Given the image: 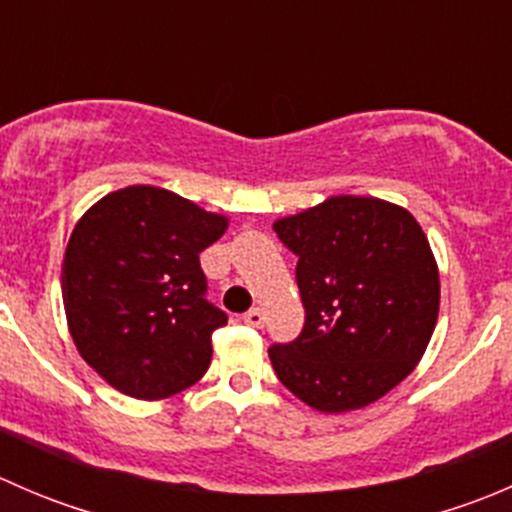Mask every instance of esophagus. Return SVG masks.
<instances>
[{
    "label": "esophagus",
    "instance_id": "esophagus-1",
    "mask_svg": "<svg viewBox=\"0 0 512 512\" xmlns=\"http://www.w3.org/2000/svg\"><path fill=\"white\" fill-rule=\"evenodd\" d=\"M242 319H245V324H250V327L255 329L265 327V312H262V309H250Z\"/></svg>",
    "mask_w": 512,
    "mask_h": 512
}]
</instances>
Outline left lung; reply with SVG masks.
<instances>
[{
	"mask_svg": "<svg viewBox=\"0 0 512 512\" xmlns=\"http://www.w3.org/2000/svg\"><path fill=\"white\" fill-rule=\"evenodd\" d=\"M297 260L304 329L270 347L282 384L322 414L364 409L406 379L436 329L441 280L406 208L332 195L275 220Z\"/></svg>",
	"mask_w": 512,
	"mask_h": 512,
	"instance_id": "1",
	"label": "left lung"
}]
</instances>
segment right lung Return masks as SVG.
Returning a JSON list of instances; mask_svg holds the SVG:
<instances>
[{"instance_id":"1","label":"right lung","mask_w":512,"mask_h":512,"mask_svg":"<svg viewBox=\"0 0 512 512\" xmlns=\"http://www.w3.org/2000/svg\"><path fill=\"white\" fill-rule=\"evenodd\" d=\"M227 223L156 185L113 190L81 215L61 297L76 349L106 384L158 401L203 379L227 314L205 299L200 252Z\"/></svg>"}]
</instances>
